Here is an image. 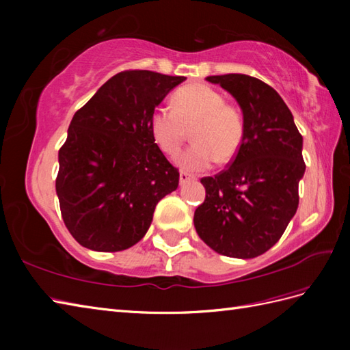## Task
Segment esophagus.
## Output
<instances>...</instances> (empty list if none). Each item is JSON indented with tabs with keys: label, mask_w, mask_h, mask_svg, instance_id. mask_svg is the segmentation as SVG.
<instances>
[{
	"label": "esophagus",
	"mask_w": 350,
	"mask_h": 350,
	"mask_svg": "<svg viewBox=\"0 0 350 350\" xmlns=\"http://www.w3.org/2000/svg\"><path fill=\"white\" fill-rule=\"evenodd\" d=\"M191 179H192V176H191V174H188V173H185V171H182L180 176H179L180 185H185V183H187V182H189Z\"/></svg>",
	"instance_id": "obj_1"
}]
</instances>
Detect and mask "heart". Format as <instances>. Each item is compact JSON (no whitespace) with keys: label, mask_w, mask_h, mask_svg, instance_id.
<instances>
[{"label":"heart","mask_w":350,"mask_h":350,"mask_svg":"<svg viewBox=\"0 0 350 350\" xmlns=\"http://www.w3.org/2000/svg\"><path fill=\"white\" fill-rule=\"evenodd\" d=\"M192 126V139L196 143L177 158L179 167L187 171L209 170L217 161L228 162L242 144V114L209 85L196 84L180 88L173 96V108L161 107L150 117L152 135L168 154L180 150L187 129Z\"/></svg>","instance_id":"obj_1"}]
</instances>
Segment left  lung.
Instances as JSON below:
<instances>
[{"mask_svg": "<svg viewBox=\"0 0 350 350\" xmlns=\"http://www.w3.org/2000/svg\"><path fill=\"white\" fill-rule=\"evenodd\" d=\"M239 103L243 138L228 168L203 177L204 203L194 226L218 254L234 258L262 256L284 233L299 204L306 173L302 135L281 96L263 81L242 73L207 77Z\"/></svg>", "mask_w": 350, "mask_h": 350, "instance_id": "8db88e82", "label": "left lung"}]
</instances>
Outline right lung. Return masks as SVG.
<instances>
[{"label": "right lung", "instance_id": "obj_1", "mask_svg": "<svg viewBox=\"0 0 350 350\" xmlns=\"http://www.w3.org/2000/svg\"><path fill=\"white\" fill-rule=\"evenodd\" d=\"M187 79L150 70L109 78L69 124L55 191L66 227L83 247L116 252L143 239L179 171L150 131L154 108Z\"/></svg>", "mask_w": 350, "mask_h": 350}]
</instances>
